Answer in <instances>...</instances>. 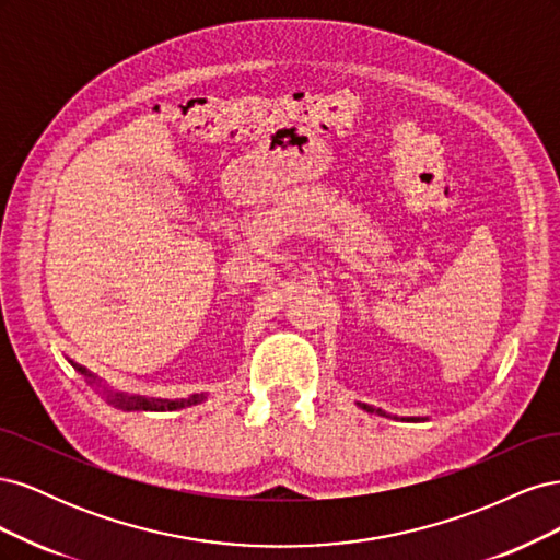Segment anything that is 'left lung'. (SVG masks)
I'll return each instance as SVG.
<instances>
[{
  "instance_id": "left-lung-1",
  "label": "left lung",
  "mask_w": 560,
  "mask_h": 560,
  "mask_svg": "<svg viewBox=\"0 0 560 560\" xmlns=\"http://www.w3.org/2000/svg\"><path fill=\"white\" fill-rule=\"evenodd\" d=\"M364 411H369V413H381V416H385V411H381V409H374V406H369V404H360ZM404 420H411V422H420V420H428V418H404Z\"/></svg>"
}]
</instances>
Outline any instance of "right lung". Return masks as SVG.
I'll list each match as a JSON object with an SVG mask.
<instances>
[{
    "instance_id": "right-lung-1",
    "label": "right lung",
    "mask_w": 560,
    "mask_h": 560,
    "mask_svg": "<svg viewBox=\"0 0 560 560\" xmlns=\"http://www.w3.org/2000/svg\"><path fill=\"white\" fill-rule=\"evenodd\" d=\"M70 364L79 371V374L86 376L89 383L97 381L91 371H86L74 362H70ZM105 393H107V401L124 411H177V409H184V406H194V404L206 399V395H194L189 399H156V397H142V395H128V393H112V389H107V387H105Z\"/></svg>"
}]
</instances>
